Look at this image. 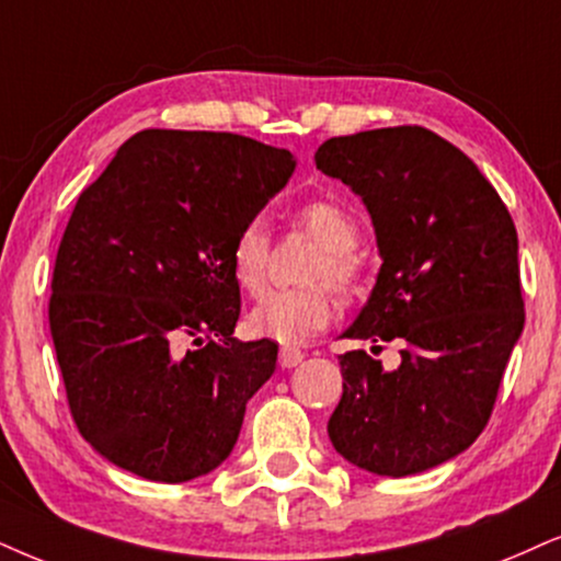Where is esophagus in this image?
<instances>
[{
    "mask_svg": "<svg viewBox=\"0 0 561 561\" xmlns=\"http://www.w3.org/2000/svg\"><path fill=\"white\" fill-rule=\"evenodd\" d=\"M305 354L300 350H295V346H282L279 352V365L285 367V370H289V367H297L302 363Z\"/></svg>",
    "mask_w": 561,
    "mask_h": 561,
    "instance_id": "esophagus-1",
    "label": "esophagus"
}]
</instances>
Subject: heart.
<instances>
[{
    "instance_id": "1",
    "label": "heart",
    "mask_w": 561,
    "mask_h": 561,
    "mask_svg": "<svg viewBox=\"0 0 561 561\" xmlns=\"http://www.w3.org/2000/svg\"><path fill=\"white\" fill-rule=\"evenodd\" d=\"M295 222L321 245L310 261L305 282H329L339 293H352L359 282L357 219L331 198H310L297 207ZM268 236L264 219L251 217L240 225L230 245L232 276L248 295H259L266 285ZM333 318V297L323 285L274 289L251 310V329L279 344H302L321 333Z\"/></svg>"
}]
</instances>
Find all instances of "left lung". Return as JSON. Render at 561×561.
Listing matches in <instances>:
<instances>
[{"instance_id":"left-lung-1","label":"left lung","mask_w":561,"mask_h":561,"mask_svg":"<svg viewBox=\"0 0 561 561\" xmlns=\"http://www.w3.org/2000/svg\"><path fill=\"white\" fill-rule=\"evenodd\" d=\"M316 165L363 198L382 259L342 336L401 346L396 370L365 350L339 357L329 437L378 477L435 469L486 427L526 323L513 217L481 170L422 126L325 139Z\"/></svg>"}]
</instances>
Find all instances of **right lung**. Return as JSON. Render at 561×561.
Segmentation results:
<instances>
[{
  "label": "right lung",
  "instance_id": "obj_1",
  "mask_svg": "<svg viewBox=\"0 0 561 561\" xmlns=\"http://www.w3.org/2000/svg\"><path fill=\"white\" fill-rule=\"evenodd\" d=\"M293 170L240 134L147 129L77 198L48 323L77 430L118 469L181 484L236 448L279 346L232 339L230 245Z\"/></svg>",
  "mask_w": 561,
  "mask_h": 561
}]
</instances>
